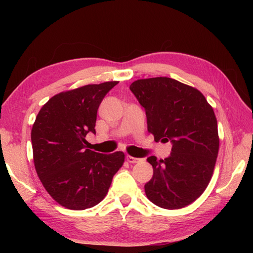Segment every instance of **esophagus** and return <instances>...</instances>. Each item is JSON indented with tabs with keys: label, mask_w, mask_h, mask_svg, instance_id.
Returning a JSON list of instances; mask_svg holds the SVG:
<instances>
[{
	"label": "esophagus",
	"mask_w": 253,
	"mask_h": 253,
	"mask_svg": "<svg viewBox=\"0 0 253 253\" xmlns=\"http://www.w3.org/2000/svg\"><path fill=\"white\" fill-rule=\"evenodd\" d=\"M126 160L128 163H131V164H136V163H139V162H141V158H137V157H133V156H131V155H126Z\"/></svg>",
	"instance_id": "esophagus-1"
}]
</instances>
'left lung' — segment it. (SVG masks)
Here are the masks:
<instances>
[{"mask_svg":"<svg viewBox=\"0 0 253 253\" xmlns=\"http://www.w3.org/2000/svg\"><path fill=\"white\" fill-rule=\"evenodd\" d=\"M129 89L145 110L156 141L172 142L169 157H148L153 177L145 195L160 208H183L200 197L212 177L219 148L217 121L200 90L168 77L134 81Z\"/></svg>","mask_w":253,"mask_h":253,"instance_id":"8db88e82","label":"left lung"}]
</instances>
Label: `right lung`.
<instances>
[{
  "mask_svg": "<svg viewBox=\"0 0 253 253\" xmlns=\"http://www.w3.org/2000/svg\"><path fill=\"white\" fill-rule=\"evenodd\" d=\"M117 83L62 91L36 118L32 129L36 171L45 190L64 208L84 210L100 203L125 163L124 152L101 154L87 149L85 140L88 133L96 134L99 105Z\"/></svg>",
  "mask_w": 253,
  "mask_h": 253,
  "instance_id": "add662e5",
  "label": "right lung"
}]
</instances>
